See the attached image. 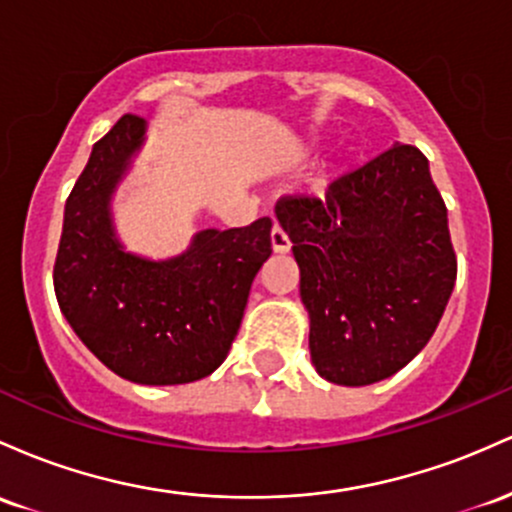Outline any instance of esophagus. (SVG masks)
<instances>
[{
    "label": "esophagus",
    "instance_id": "esophagus-1",
    "mask_svg": "<svg viewBox=\"0 0 512 512\" xmlns=\"http://www.w3.org/2000/svg\"><path fill=\"white\" fill-rule=\"evenodd\" d=\"M271 246L275 254H287L290 251V239H287V234L278 225L271 229Z\"/></svg>",
    "mask_w": 512,
    "mask_h": 512
}]
</instances>
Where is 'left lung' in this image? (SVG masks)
<instances>
[{"label": "left lung", "instance_id": "left-lung-1", "mask_svg": "<svg viewBox=\"0 0 512 512\" xmlns=\"http://www.w3.org/2000/svg\"><path fill=\"white\" fill-rule=\"evenodd\" d=\"M275 217L300 266L309 353L324 380L375 384L426 348L457 258L421 149L396 142L333 181L324 200L280 198Z\"/></svg>", "mask_w": 512, "mask_h": 512}]
</instances>
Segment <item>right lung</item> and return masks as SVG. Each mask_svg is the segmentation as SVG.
I'll return each instance as SVG.
<instances>
[{"label":"right lung","instance_id":"add662e5","mask_svg":"<svg viewBox=\"0 0 512 512\" xmlns=\"http://www.w3.org/2000/svg\"><path fill=\"white\" fill-rule=\"evenodd\" d=\"M147 123L123 116L91 149L65 203L55 295L82 343L135 384H186L222 365L251 283L271 256L268 217L200 229L179 256L130 254L113 225V195L145 145Z\"/></svg>","mask_w":512,"mask_h":512}]
</instances>
